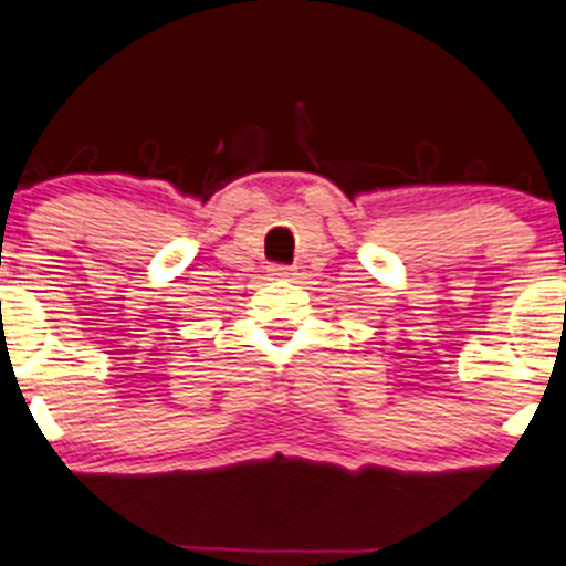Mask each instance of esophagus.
<instances>
[{"instance_id":"1","label":"esophagus","mask_w":566,"mask_h":566,"mask_svg":"<svg viewBox=\"0 0 566 566\" xmlns=\"http://www.w3.org/2000/svg\"><path fill=\"white\" fill-rule=\"evenodd\" d=\"M270 272H272V277H277V281H291V275H294V270H291V266H283V264L270 266Z\"/></svg>"}]
</instances>
